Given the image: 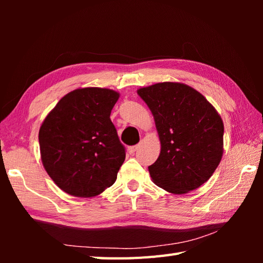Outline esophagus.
I'll use <instances>...</instances> for the list:
<instances>
[{"label": "esophagus", "mask_w": 263, "mask_h": 263, "mask_svg": "<svg viewBox=\"0 0 263 263\" xmlns=\"http://www.w3.org/2000/svg\"><path fill=\"white\" fill-rule=\"evenodd\" d=\"M138 148H139V146H132V147H128V148H127V153L130 154V155H133V154H135V153L137 152Z\"/></svg>", "instance_id": "34e87169"}]
</instances>
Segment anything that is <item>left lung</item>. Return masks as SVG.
I'll use <instances>...</instances> for the list:
<instances>
[{"instance_id":"left-lung-1","label":"left lung","mask_w":263,"mask_h":263,"mask_svg":"<svg viewBox=\"0 0 263 263\" xmlns=\"http://www.w3.org/2000/svg\"><path fill=\"white\" fill-rule=\"evenodd\" d=\"M137 92L152 110L161 146L148 167L153 182L173 194L200 187L224 153L220 115L202 93L181 82H158Z\"/></svg>"}]
</instances>
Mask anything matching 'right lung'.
Instances as JSON below:
<instances>
[{"mask_svg":"<svg viewBox=\"0 0 263 263\" xmlns=\"http://www.w3.org/2000/svg\"><path fill=\"white\" fill-rule=\"evenodd\" d=\"M120 93L107 88H79L66 93L39 128L44 168L65 193L92 198L116 181L125 149L111 123Z\"/></svg>","mask_w":263,"mask_h":263,"instance_id":"add662e5","label":"right lung"}]
</instances>
